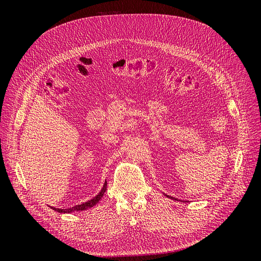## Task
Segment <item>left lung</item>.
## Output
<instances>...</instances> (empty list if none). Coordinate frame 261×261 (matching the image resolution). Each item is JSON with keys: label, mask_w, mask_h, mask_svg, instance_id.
I'll use <instances>...</instances> for the list:
<instances>
[{"label": "left lung", "mask_w": 261, "mask_h": 261, "mask_svg": "<svg viewBox=\"0 0 261 261\" xmlns=\"http://www.w3.org/2000/svg\"><path fill=\"white\" fill-rule=\"evenodd\" d=\"M167 197H168V198H171V199H174V200H177L176 198H174V197H171V196H168V195H167Z\"/></svg>", "instance_id": "left-lung-1"}]
</instances>
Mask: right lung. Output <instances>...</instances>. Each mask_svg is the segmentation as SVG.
<instances>
[{"label":"right lung","instance_id":"obj_1","mask_svg":"<svg viewBox=\"0 0 261 261\" xmlns=\"http://www.w3.org/2000/svg\"><path fill=\"white\" fill-rule=\"evenodd\" d=\"M107 185H108V183H107V180H106L105 184H103V187H102L100 193L96 197H93L92 199L86 201L84 203L76 204V206H74V207L66 208V209H61V208H55V207H51V209L58 211L60 213H72L74 211H84V210H87V209H90L93 206H96V204L101 200L102 197H103V195H105V193L107 191Z\"/></svg>","mask_w":261,"mask_h":261}]
</instances>
